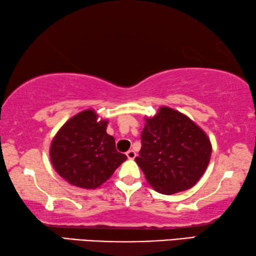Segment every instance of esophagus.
<instances>
[{
  "mask_svg": "<svg viewBox=\"0 0 256 256\" xmlns=\"http://www.w3.org/2000/svg\"><path fill=\"white\" fill-rule=\"evenodd\" d=\"M126 155H127V158H129V160H134L136 158V153L135 152H134L132 150H129L127 153H126Z\"/></svg>",
  "mask_w": 256,
  "mask_h": 256,
  "instance_id": "34e87169",
  "label": "esophagus"
}]
</instances>
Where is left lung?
I'll use <instances>...</instances> for the list:
<instances>
[{
	"mask_svg": "<svg viewBox=\"0 0 256 256\" xmlns=\"http://www.w3.org/2000/svg\"><path fill=\"white\" fill-rule=\"evenodd\" d=\"M212 150L208 136L189 116L160 106L153 118H145L142 150L135 160L154 190L173 194L200 180Z\"/></svg>",
	"mask_w": 256,
	"mask_h": 256,
	"instance_id": "1",
	"label": "left lung"
}]
</instances>
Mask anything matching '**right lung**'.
Instances as JSON below:
<instances>
[{"instance_id":"1","label":"right lung","mask_w":256,"mask_h":256,"mask_svg":"<svg viewBox=\"0 0 256 256\" xmlns=\"http://www.w3.org/2000/svg\"><path fill=\"white\" fill-rule=\"evenodd\" d=\"M108 120H98L92 109L65 122L52 142L49 155L55 171L72 186L96 189L127 160L106 134Z\"/></svg>"}]
</instances>
